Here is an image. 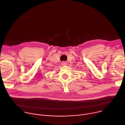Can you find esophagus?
<instances>
[{
  "instance_id": "obj_1",
  "label": "esophagus",
  "mask_w": 125,
  "mask_h": 125,
  "mask_svg": "<svg viewBox=\"0 0 125 125\" xmlns=\"http://www.w3.org/2000/svg\"><path fill=\"white\" fill-rule=\"evenodd\" d=\"M61 64H62V65L63 66H65L67 65V63L66 62H62Z\"/></svg>"
}]
</instances>
